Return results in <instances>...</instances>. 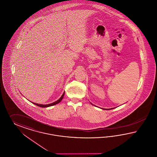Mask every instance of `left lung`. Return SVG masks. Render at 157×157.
I'll use <instances>...</instances> for the list:
<instances>
[{"mask_svg": "<svg viewBox=\"0 0 157 157\" xmlns=\"http://www.w3.org/2000/svg\"><path fill=\"white\" fill-rule=\"evenodd\" d=\"M92 104V103H91ZM105 109V110H110V109H112H112Z\"/></svg>", "mask_w": 157, "mask_h": 157, "instance_id": "obj_1", "label": "left lung"}]
</instances>
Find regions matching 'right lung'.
<instances>
[{
	"mask_svg": "<svg viewBox=\"0 0 157 157\" xmlns=\"http://www.w3.org/2000/svg\"><path fill=\"white\" fill-rule=\"evenodd\" d=\"M64 94H65V92H63V95L61 96V98H60L58 101H56L55 102H53V103H50V104H48V105H41V104H37V103H33V102H32V103H33V104H34V105H37L38 106L41 107H47L52 106L56 105V104L59 103L61 101H62V99H63V96H64Z\"/></svg>",
	"mask_w": 157,
	"mask_h": 157,
	"instance_id": "add662e5",
	"label": "right lung"
}]
</instances>
